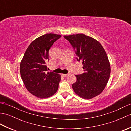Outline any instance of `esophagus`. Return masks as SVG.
<instances>
[{
    "mask_svg": "<svg viewBox=\"0 0 131 131\" xmlns=\"http://www.w3.org/2000/svg\"><path fill=\"white\" fill-rule=\"evenodd\" d=\"M68 74H62V75L63 77H67L68 75Z\"/></svg>",
    "mask_w": 131,
    "mask_h": 131,
    "instance_id": "34e87169",
    "label": "esophagus"
}]
</instances>
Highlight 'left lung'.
Segmentation results:
<instances>
[{
  "instance_id": "1",
  "label": "left lung",
  "mask_w": 131,
  "mask_h": 131,
  "mask_svg": "<svg viewBox=\"0 0 131 131\" xmlns=\"http://www.w3.org/2000/svg\"><path fill=\"white\" fill-rule=\"evenodd\" d=\"M73 47L78 61H82L84 73L76 75L73 90L79 96L90 99L104 90L110 74V66L106 53L94 39L83 34L63 37Z\"/></svg>"
}]
</instances>
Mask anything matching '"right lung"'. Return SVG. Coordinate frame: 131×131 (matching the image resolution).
<instances>
[{"label":"right lung","mask_w":131,"mask_h":131,"mask_svg":"<svg viewBox=\"0 0 131 131\" xmlns=\"http://www.w3.org/2000/svg\"><path fill=\"white\" fill-rule=\"evenodd\" d=\"M61 35L44 34L34 40L25 53L20 63L22 79L27 90L38 98H48L56 92L61 76L50 71L46 65L49 50Z\"/></svg>","instance_id":"1"}]
</instances>
